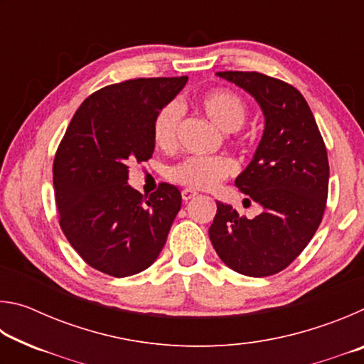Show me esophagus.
I'll use <instances>...</instances> for the list:
<instances>
[{"label": "esophagus", "instance_id": "34e87169", "mask_svg": "<svg viewBox=\"0 0 364 364\" xmlns=\"http://www.w3.org/2000/svg\"><path fill=\"white\" fill-rule=\"evenodd\" d=\"M196 196H197V193L193 189H183V193H181L183 200H186V202L193 199V197H196Z\"/></svg>", "mask_w": 364, "mask_h": 364}]
</instances>
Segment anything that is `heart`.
<instances>
[{
    "label": "heart",
    "mask_w": 364,
    "mask_h": 364,
    "mask_svg": "<svg viewBox=\"0 0 364 364\" xmlns=\"http://www.w3.org/2000/svg\"><path fill=\"white\" fill-rule=\"evenodd\" d=\"M202 109L207 117L225 132H236L247 117V106L239 95L231 90L218 88L202 97ZM183 117L180 102L171 101L159 110L154 120V143L162 149H171L176 144L178 130ZM236 171L234 160L226 156H189L171 165L167 178L188 189H213Z\"/></svg>",
    "instance_id": "1"
}]
</instances>
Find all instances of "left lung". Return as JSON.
I'll return each mask as SVG.
<instances>
[{
    "mask_svg": "<svg viewBox=\"0 0 364 364\" xmlns=\"http://www.w3.org/2000/svg\"><path fill=\"white\" fill-rule=\"evenodd\" d=\"M254 97L264 130L254 157L234 184L262 207L239 217L217 202L208 236L226 267L263 278L300 255L323 220L329 186L324 141L305 97L292 85L258 72H217Z\"/></svg>",
    "mask_w": 364,
    "mask_h": 364,
    "instance_id": "obj_1",
    "label": "left lung"
}]
</instances>
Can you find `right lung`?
<instances>
[{
  "label": "right lung",
  "mask_w": 364,
  "mask_h": 364,
  "mask_svg": "<svg viewBox=\"0 0 364 364\" xmlns=\"http://www.w3.org/2000/svg\"><path fill=\"white\" fill-rule=\"evenodd\" d=\"M188 77L136 78L101 88L82 102L53 167L59 223L77 254L115 278L157 260L181 208V193L162 183L144 200L128 184L132 164L152 157L154 120Z\"/></svg>",
  "instance_id": "add662e5"
}]
</instances>
